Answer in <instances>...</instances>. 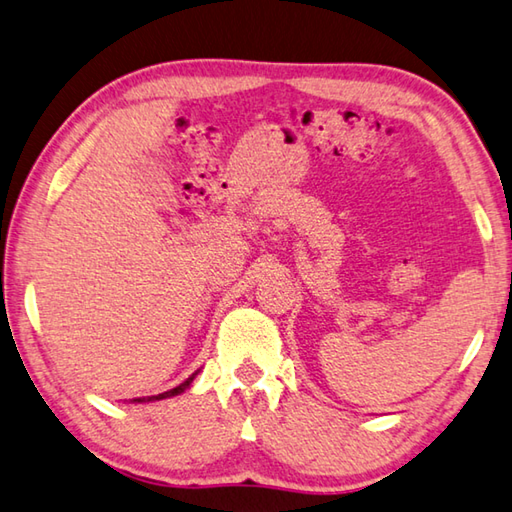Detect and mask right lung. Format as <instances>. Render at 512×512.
Masks as SVG:
<instances>
[{
	"label": "right lung",
	"instance_id": "right-lung-1",
	"mask_svg": "<svg viewBox=\"0 0 512 512\" xmlns=\"http://www.w3.org/2000/svg\"><path fill=\"white\" fill-rule=\"evenodd\" d=\"M194 376H197V371H194V374L188 378V380H183V383L179 385V387H174V389H170V392H163V394H159V396H147V398H134V401H138V403H143V401H161V398H170V396H176V394H181V392H185V389L190 387V383L194 380Z\"/></svg>",
	"mask_w": 512,
	"mask_h": 512
}]
</instances>
